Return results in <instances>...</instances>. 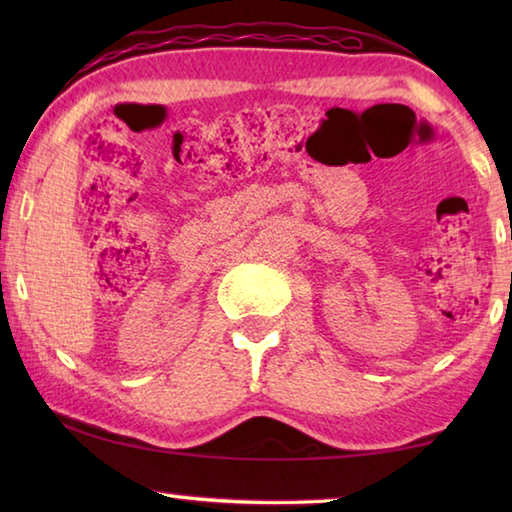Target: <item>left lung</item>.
Returning a JSON list of instances; mask_svg holds the SVG:
<instances>
[{
    "label": "left lung",
    "mask_w": 512,
    "mask_h": 512,
    "mask_svg": "<svg viewBox=\"0 0 512 512\" xmlns=\"http://www.w3.org/2000/svg\"><path fill=\"white\" fill-rule=\"evenodd\" d=\"M510 239H512V235H510Z\"/></svg>",
    "instance_id": "left-lung-1"
}]
</instances>
